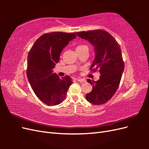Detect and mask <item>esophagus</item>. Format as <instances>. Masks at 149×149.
Wrapping results in <instances>:
<instances>
[{
  "label": "esophagus",
  "mask_w": 149,
  "mask_h": 149,
  "mask_svg": "<svg viewBox=\"0 0 149 149\" xmlns=\"http://www.w3.org/2000/svg\"><path fill=\"white\" fill-rule=\"evenodd\" d=\"M76 81H78V82H81V83H83V82H85L86 80L84 79H80V78H77L76 79Z\"/></svg>",
  "instance_id": "34e87169"
}]
</instances>
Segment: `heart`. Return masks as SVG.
<instances>
[{
  "mask_svg": "<svg viewBox=\"0 0 149 149\" xmlns=\"http://www.w3.org/2000/svg\"><path fill=\"white\" fill-rule=\"evenodd\" d=\"M85 47H86V45H78L77 47H76V49H81Z\"/></svg>",
  "mask_w": 149,
  "mask_h": 149,
  "instance_id": "heart-1",
  "label": "heart"
}]
</instances>
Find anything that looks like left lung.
<instances>
[{"instance_id":"1","label":"left lung","mask_w":149,"mask_h":149,"mask_svg":"<svg viewBox=\"0 0 149 149\" xmlns=\"http://www.w3.org/2000/svg\"><path fill=\"white\" fill-rule=\"evenodd\" d=\"M76 35L94 47L95 58L90 70L94 72L99 70L101 74L97 81L87 79L93 88L86 94V99L93 104H103L117 91L124 70L120 45L109 33L103 30L79 31Z\"/></svg>"}]
</instances>
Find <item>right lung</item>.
<instances>
[{"label":"right lung","instance_id":"right-lung-1","mask_svg":"<svg viewBox=\"0 0 149 149\" xmlns=\"http://www.w3.org/2000/svg\"><path fill=\"white\" fill-rule=\"evenodd\" d=\"M76 37L75 33H47L36 40L28 54V80L36 96L48 106L63 101L73 83L70 76L60 79L52 70L59 61L63 49Z\"/></svg>","mask_w":149,"mask_h":149}]
</instances>
